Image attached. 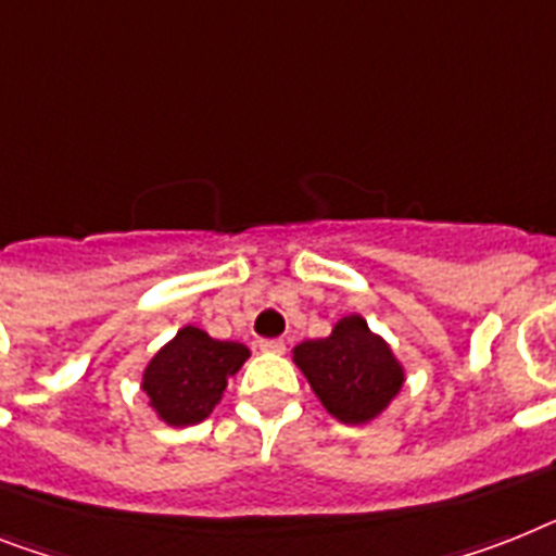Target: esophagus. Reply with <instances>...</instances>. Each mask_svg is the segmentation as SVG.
<instances>
[{"instance_id":"34e87169","label":"esophagus","mask_w":556,"mask_h":556,"mask_svg":"<svg viewBox=\"0 0 556 556\" xmlns=\"http://www.w3.org/2000/svg\"><path fill=\"white\" fill-rule=\"evenodd\" d=\"M258 346H261V352H273V355H281V352L287 350V343H283L281 338H269V341H261Z\"/></svg>"}]
</instances>
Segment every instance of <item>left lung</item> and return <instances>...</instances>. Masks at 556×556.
<instances>
[{
  "label": "left lung",
  "instance_id": "1",
  "mask_svg": "<svg viewBox=\"0 0 556 556\" xmlns=\"http://www.w3.org/2000/svg\"><path fill=\"white\" fill-rule=\"evenodd\" d=\"M292 361L304 371L320 406L346 426L371 424L389 409L406 380V369L364 315H343L332 332L298 343Z\"/></svg>",
  "mask_w": 556,
  "mask_h": 556
}]
</instances>
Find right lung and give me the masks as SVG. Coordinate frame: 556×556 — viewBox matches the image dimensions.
Here are the masks:
<instances>
[{"label":"right lung","mask_w":556,"mask_h":556,"mask_svg":"<svg viewBox=\"0 0 556 556\" xmlns=\"http://www.w3.org/2000/svg\"><path fill=\"white\" fill-rule=\"evenodd\" d=\"M250 350L218 341L199 327H181L141 371L147 406L167 426H195L222 403L227 380L247 364Z\"/></svg>","instance_id":"add662e5"}]
</instances>
